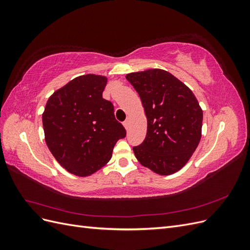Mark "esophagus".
<instances>
[{"mask_svg": "<svg viewBox=\"0 0 250 250\" xmlns=\"http://www.w3.org/2000/svg\"><path fill=\"white\" fill-rule=\"evenodd\" d=\"M123 125H124V127L126 128V129H128V126H129V120H126V121H124V122H123Z\"/></svg>", "mask_w": 250, "mask_h": 250, "instance_id": "1", "label": "esophagus"}]
</instances>
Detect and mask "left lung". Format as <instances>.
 Here are the masks:
<instances>
[{
    "label": "left lung",
    "mask_w": 250,
    "mask_h": 250,
    "mask_svg": "<svg viewBox=\"0 0 250 250\" xmlns=\"http://www.w3.org/2000/svg\"><path fill=\"white\" fill-rule=\"evenodd\" d=\"M126 79L139 93L147 118L137 160L160 175H170L190 160L201 139L202 109L192 90L169 72L151 69Z\"/></svg>",
    "instance_id": "1"
}]
</instances>
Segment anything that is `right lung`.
<instances>
[{
	"label": "right lung",
	"mask_w": 250,
	"mask_h": 250,
	"mask_svg": "<svg viewBox=\"0 0 250 250\" xmlns=\"http://www.w3.org/2000/svg\"><path fill=\"white\" fill-rule=\"evenodd\" d=\"M107 78L87 74L57 89L42 113L44 140L51 153L74 175L85 177L111 158L116 143L126 137L113 105L102 98Z\"/></svg>",
	"instance_id": "right-lung-1"
}]
</instances>
